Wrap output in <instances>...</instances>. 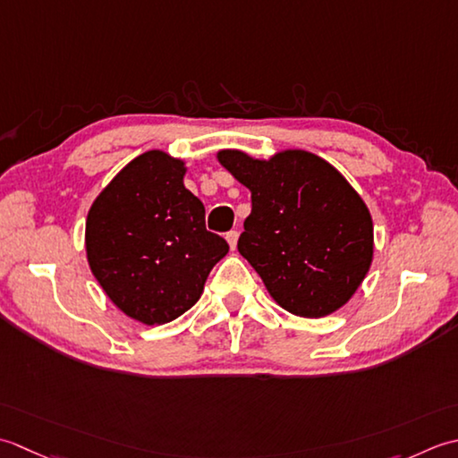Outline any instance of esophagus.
<instances>
[{
    "label": "esophagus",
    "mask_w": 458,
    "mask_h": 458,
    "mask_svg": "<svg viewBox=\"0 0 458 458\" xmlns=\"http://www.w3.org/2000/svg\"><path fill=\"white\" fill-rule=\"evenodd\" d=\"M225 239H227V242H229L231 250H235V247H237V239H239V233H237V231H229L227 235H225Z\"/></svg>",
    "instance_id": "obj_1"
}]
</instances>
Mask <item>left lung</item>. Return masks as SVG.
Listing matches in <instances>:
<instances>
[{"instance_id": "8db88e82", "label": "left lung", "mask_w": 458, "mask_h": 458, "mask_svg": "<svg viewBox=\"0 0 458 458\" xmlns=\"http://www.w3.org/2000/svg\"><path fill=\"white\" fill-rule=\"evenodd\" d=\"M219 164L250 191L237 249L278 306L322 318L346 304L373 259L369 209L332 164L304 150L255 160L221 150Z\"/></svg>"}]
</instances>
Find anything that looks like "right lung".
<instances>
[{"instance_id":"obj_1","label":"right lung","mask_w":458,"mask_h":458,"mask_svg":"<svg viewBox=\"0 0 458 458\" xmlns=\"http://www.w3.org/2000/svg\"><path fill=\"white\" fill-rule=\"evenodd\" d=\"M183 175L182 160L146 152L114 175L87 217L92 275L120 310L148 326L190 310L229 250L205 229V208Z\"/></svg>"}]
</instances>
